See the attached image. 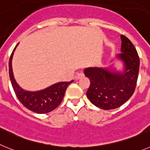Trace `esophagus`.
Wrapping results in <instances>:
<instances>
[{
	"label": "esophagus",
	"instance_id": "esophagus-1",
	"mask_svg": "<svg viewBox=\"0 0 150 150\" xmlns=\"http://www.w3.org/2000/svg\"><path fill=\"white\" fill-rule=\"evenodd\" d=\"M82 77H84V73H82V72H80V73L77 74V75L75 76V79H76V80H79V79H81Z\"/></svg>",
	"mask_w": 150,
	"mask_h": 150
}]
</instances>
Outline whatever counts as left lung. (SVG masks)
<instances>
[{
    "instance_id": "obj_1",
    "label": "left lung",
    "mask_w": 150,
    "mask_h": 150,
    "mask_svg": "<svg viewBox=\"0 0 150 150\" xmlns=\"http://www.w3.org/2000/svg\"><path fill=\"white\" fill-rule=\"evenodd\" d=\"M121 40L122 53L115 57L123 63L122 71L109 67H88L84 70L91 81L87 97L94 106L106 110L116 109L127 102L137 81L140 58L136 48L123 35Z\"/></svg>"
}]
</instances>
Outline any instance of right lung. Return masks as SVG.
<instances>
[{
    "label": "right lung",
    "instance_id": "1",
    "mask_svg": "<svg viewBox=\"0 0 150 150\" xmlns=\"http://www.w3.org/2000/svg\"><path fill=\"white\" fill-rule=\"evenodd\" d=\"M18 44L14 48L9 61V75L14 92L21 103L31 111L38 114L50 112L61 103L68 86L73 81L56 83L41 91H28L23 89L16 81L12 69L13 57Z\"/></svg>",
    "mask_w": 150,
    "mask_h": 150
}]
</instances>
